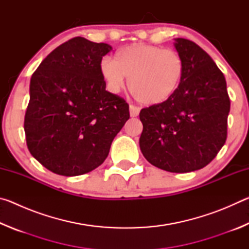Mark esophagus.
Instances as JSON below:
<instances>
[{
  "instance_id": "obj_1",
  "label": "esophagus",
  "mask_w": 249,
  "mask_h": 249,
  "mask_svg": "<svg viewBox=\"0 0 249 249\" xmlns=\"http://www.w3.org/2000/svg\"><path fill=\"white\" fill-rule=\"evenodd\" d=\"M140 107H135V105H129V115L130 117H136L138 114H140Z\"/></svg>"
}]
</instances>
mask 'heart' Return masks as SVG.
Returning a JSON list of instances; mask_svg holds the SVG:
<instances>
[{
	"instance_id": "heart-1",
	"label": "heart",
	"mask_w": 249,
	"mask_h": 249,
	"mask_svg": "<svg viewBox=\"0 0 249 249\" xmlns=\"http://www.w3.org/2000/svg\"><path fill=\"white\" fill-rule=\"evenodd\" d=\"M100 72L112 93L123 89L127 78L135 100L144 105H159L178 90L184 62L175 50L140 43L117 50L113 61L103 59Z\"/></svg>"
}]
</instances>
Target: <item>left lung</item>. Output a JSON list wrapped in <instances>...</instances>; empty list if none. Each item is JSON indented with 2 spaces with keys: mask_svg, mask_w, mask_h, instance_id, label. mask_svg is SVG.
Returning a JSON list of instances; mask_svg holds the SVG:
<instances>
[{
  "mask_svg": "<svg viewBox=\"0 0 249 249\" xmlns=\"http://www.w3.org/2000/svg\"><path fill=\"white\" fill-rule=\"evenodd\" d=\"M174 45L183 77L169 100L141 111L140 147L151 165L181 174L205 167L225 144L231 103L213 59L189 39L176 38Z\"/></svg>",
  "mask_w": 249,
  "mask_h": 249,
  "instance_id": "8db88e82",
  "label": "left lung"
}]
</instances>
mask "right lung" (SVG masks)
Segmentation results:
<instances>
[{"label": "right lung", "mask_w": 249, "mask_h": 249, "mask_svg": "<svg viewBox=\"0 0 249 249\" xmlns=\"http://www.w3.org/2000/svg\"><path fill=\"white\" fill-rule=\"evenodd\" d=\"M111 50L74 37L53 50L32 75L24 122L27 147L53 174L80 176L102 165L129 119L128 104L105 90L100 72Z\"/></svg>", "instance_id": "right-lung-1"}]
</instances>
